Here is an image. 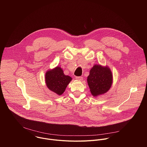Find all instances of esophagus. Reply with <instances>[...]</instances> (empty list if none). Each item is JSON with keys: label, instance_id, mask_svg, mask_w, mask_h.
<instances>
[{"label": "esophagus", "instance_id": "34e87169", "mask_svg": "<svg viewBox=\"0 0 147 147\" xmlns=\"http://www.w3.org/2000/svg\"><path fill=\"white\" fill-rule=\"evenodd\" d=\"M75 79H76V80H80V81H81V80H83V78L82 76H77V77H76V78H75Z\"/></svg>", "mask_w": 147, "mask_h": 147}]
</instances>
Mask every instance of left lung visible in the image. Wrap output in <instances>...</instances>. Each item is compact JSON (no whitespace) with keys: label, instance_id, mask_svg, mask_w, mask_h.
Masks as SVG:
<instances>
[{"label":"left lung","instance_id":"8db88e82","mask_svg":"<svg viewBox=\"0 0 147 147\" xmlns=\"http://www.w3.org/2000/svg\"><path fill=\"white\" fill-rule=\"evenodd\" d=\"M89 73L87 82L93 96L104 94L109 90L113 80L110 68L96 64L90 70Z\"/></svg>","mask_w":147,"mask_h":147}]
</instances>
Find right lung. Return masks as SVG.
<instances>
[{
	"mask_svg": "<svg viewBox=\"0 0 147 147\" xmlns=\"http://www.w3.org/2000/svg\"><path fill=\"white\" fill-rule=\"evenodd\" d=\"M71 80L72 78L65 75L63 70L59 67L47 71L45 75V81L47 88L58 95L63 94Z\"/></svg>",
	"mask_w": 147,
	"mask_h": 147,
	"instance_id": "obj_1",
	"label": "right lung"
}]
</instances>
